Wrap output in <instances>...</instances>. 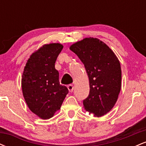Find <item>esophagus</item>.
<instances>
[{"label":"esophagus","instance_id":"obj_1","mask_svg":"<svg viewBox=\"0 0 146 146\" xmlns=\"http://www.w3.org/2000/svg\"><path fill=\"white\" fill-rule=\"evenodd\" d=\"M67 88H68V90H69V92H73V85H72V84L68 85Z\"/></svg>","mask_w":146,"mask_h":146}]
</instances>
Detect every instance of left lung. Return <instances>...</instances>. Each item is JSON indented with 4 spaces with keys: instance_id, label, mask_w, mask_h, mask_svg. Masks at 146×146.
<instances>
[{
    "instance_id": "obj_1",
    "label": "left lung",
    "mask_w": 146,
    "mask_h": 146,
    "mask_svg": "<svg viewBox=\"0 0 146 146\" xmlns=\"http://www.w3.org/2000/svg\"><path fill=\"white\" fill-rule=\"evenodd\" d=\"M84 64L90 92L83 101L84 109L95 117H102L112 110L121 86V69L115 53L96 38H86L70 46Z\"/></svg>"
}]
</instances>
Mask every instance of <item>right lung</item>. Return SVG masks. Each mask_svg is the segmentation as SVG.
Listing matches in <instances>:
<instances>
[{"label": "right lung", "mask_w": 146, "mask_h": 146, "mask_svg": "<svg viewBox=\"0 0 146 146\" xmlns=\"http://www.w3.org/2000/svg\"><path fill=\"white\" fill-rule=\"evenodd\" d=\"M62 48L60 43L43 45L30 56L23 73L25 102L30 110L42 119L53 117L68 93V88L60 84L59 73L55 68Z\"/></svg>", "instance_id": "add662e5"}]
</instances>
